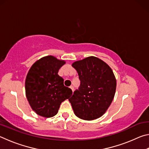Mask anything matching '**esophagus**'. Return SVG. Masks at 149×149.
Returning a JSON list of instances; mask_svg holds the SVG:
<instances>
[{"instance_id": "34e87169", "label": "esophagus", "mask_w": 149, "mask_h": 149, "mask_svg": "<svg viewBox=\"0 0 149 149\" xmlns=\"http://www.w3.org/2000/svg\"><path fill=\"white\" fill-rule=\"evenodd\" d=\"M70 89H72V91H73V92H74V87H73V86H72H72H70Z\"/></svg>"}]
</instances>
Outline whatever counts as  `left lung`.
<instances>
[{
  "label": "left lung",
  "instance_id": "left-lung-1",
  "mask_svg": "<svg viewBox=\"0 0 149 149\" xmlns=\"http://www.w3.org/2000/svg\"><path fill=\"white\" fill-rule=\"evenodd\" d=\"M80 80L78 89L69 99L75 114L85 120L100 118L114 97L116 80L109 65L95 56L72 64Z\"/></svg>",
  "mask_w": 149,
  "mask_h": 149
}]
</instances>
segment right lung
<instances>
[{"mask_svg":"<svg viewBox=\"0 0 149 149\" xmlns=\"http://www.w3.org/2000/svg\"><path fill=\"white\" fill-rule=\"evenodd\" d=\"M64 64V61L52 56H45L35 62L27 75V99L32 109L39 116H54L62 102L72 94V89L64 86V79L58 74Z\"/></svg>","mask_w":149,"mask_h":149,"instance_id":"right-lung-1","label":"right lung"}]
</instances>
